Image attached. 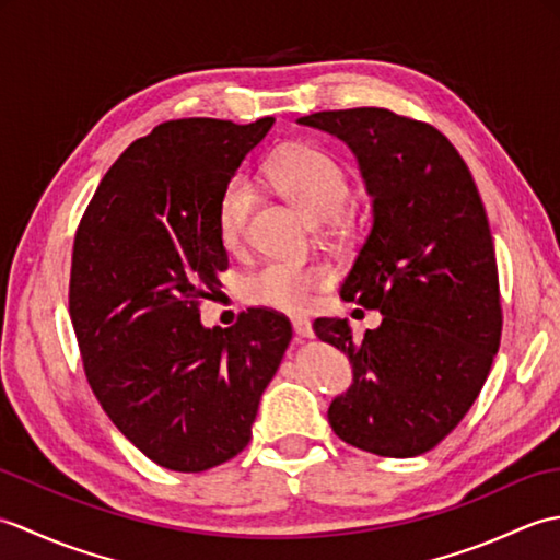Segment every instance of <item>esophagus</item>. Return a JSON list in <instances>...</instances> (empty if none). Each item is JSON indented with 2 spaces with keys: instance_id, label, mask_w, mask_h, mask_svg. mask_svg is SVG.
Instances as JSON below:
<instances>
[{
  "instance_id": "obj_1",
  "label": "esophagus",
  "mask_w": 560,
  "mask_h": 560,
  "mask_svg": "<svg viewBox=\"0 0 560 560\" xmlns=\"http://www.w3.org/2000/svg\"><path fill=\"white\" fill-rule=\"evenodd\" d=\"M291 323H293L295 337H299V339H311L313 337V325H311V319H307V317L299 315V317H293Z\"/></svg>"
}]
</instances>
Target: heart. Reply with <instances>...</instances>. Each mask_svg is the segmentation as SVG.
Returning <instances> with one entry per match:
<instances>
[{
	"label": "heart",
	"instance_id": "heart-1",
	"mask_svg": "<svg viewBox=\"0 0 560 560\" xmlns=\"http://www.w3.org/2000/svg\"><path fill=\"white\" fill-rule=\"evenodd\" d=\"M269 183L291 199L307 219L329 221L349 199V175L329 151L315 144H289L273 153L267 163ZM253 187L245 177L225 183L217 207V225L221 243L237 249L247 237L253 217ZM327 261H289L269 259L247 271L241 279V295L249 305L269 307L279 313H305L315 295L331 283Z\"/></svg>",
	"mask_w": 560,
	"mask_h": 560
}]
</instances>
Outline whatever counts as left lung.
Listing matches in <instances>:
<instances>
[{
  "mask_svg": "<svg viewBox=\"0 0 560 560\" xmlns=\"http://www.w3.org/2000/svg\"><path fill=\"white\" fill-rule=\"evenodd\" d=\"M299 122L347 141L373 195V229L341 299L385 317L361 341L347 319H315V335L353 365L329 425L380 457L423 455L467 416L501 347L498 261L477 183L450 139L413 117L351 108Z\"/></svg>",
  "mask_w": 560,
  "mask_h": 560,
  "instance_id": "1",
  "label": "left lung"
}]
</instances>
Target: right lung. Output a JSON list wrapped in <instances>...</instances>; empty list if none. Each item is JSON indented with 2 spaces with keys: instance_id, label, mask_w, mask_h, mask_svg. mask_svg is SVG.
<instances>
[{
  "instance_id": "right-lung-1",
  "label": "right lung",
  "mask_w": 560,
  "mask_h": 560,
  "mask_svg": "<svg viewBox=\"0 0 560 560\" xmlns=\"http://www.w3.org/2000/svg\"><path fill=\"white\" fill-rule=\"evenodd\" d=\"M271 125L153 127L110 165L79 221L69 315L83 371L117 431L165 469L207 471L247 447L293 337L269 307L229 329L199 323L229 269L219 197Z\"/></svg>"
}]
</instances>
